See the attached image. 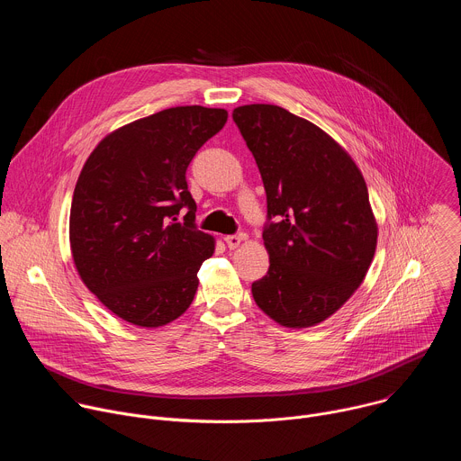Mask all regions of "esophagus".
Returning a JSON list of instances; mask_svg holds the SVG:
<instances>
[{"mask_svg":"<svg viewBox=\"0 0 461 461\" xmlns=\"http://www.w3.org/2000/svg\"><path fill=\"white\" fill-rule=\"evenodd\" d=\"M242 240H246V235H244V233H240V235H226V237H224V242L228 244L230 249L239 248Z\"/></svg>","mask_w":461,"mask_h":461,"instance_id":"esophagus-1","label":"esophagus"}]
</instances>
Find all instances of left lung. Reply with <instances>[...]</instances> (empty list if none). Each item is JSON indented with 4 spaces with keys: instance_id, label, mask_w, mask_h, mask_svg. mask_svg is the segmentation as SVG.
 <instances>
[{
    "instance_id": "1",
    "label": "left lung",
    "mask_w": 461,
    "mask_h": 461,
    "mask_svg": "<svg viewBox=\"0 0 461 461\" xmlns=\"http://www.w3.org/2000/svg\"><path fill=\"white\" fill-rule=\"evenodd\" d=\"M233 122L268 204L270 268L251 285L253 299L283 326H313L350 299L374 258L377 224L365 178L334 139L279 105L237 107Z\"/></svg>"
}]
</instances>
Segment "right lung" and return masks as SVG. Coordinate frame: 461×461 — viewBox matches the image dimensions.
Returning <instances> with one entry per match:
<instances>
[{
  "label": "right lung",
  "instance_id": "add662e5",
  "mask_svg": "<svg viewBox=\"0 0 461 461\" xmlns=\"http://www.w3.org/2000/svg\"><path fill=\"white\" fill-rule=\"evenodd\" d=\"M228 113L171 107L107 135L89 155L71 204L69 239L84 285L123 321L157 328L191 304L215 251L196 230L185 169ZM187 209L184 223L176 221Z\"/></svg>",
  "mask_w": 461,
  "mask_h": 461
}]
</instances>
